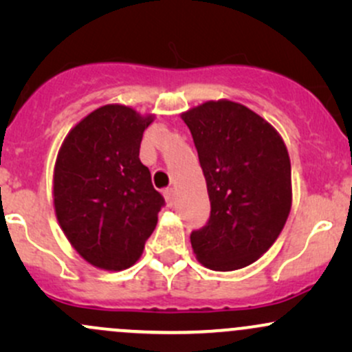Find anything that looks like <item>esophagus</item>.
<instances>
[{"label":"esophagus","mask_w":352,"mask_h":352,"mask_svg":"<svg viewBox=\"0 0 352 352\" xmlns=\"http://www.w3.org/2000/svg\"><path fill=\"white\" fill-rule=\"evenodd\" d=\"M165 200H167L168 207H173V205H175V190L172 187L165 190Z\"/></svg>","instance_id":"34e87169"}]
</instances>
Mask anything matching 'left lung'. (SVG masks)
I'll return each mask as SVG.
<instances>
[{"label": "left lung", "instance_id": "1", "mask_svg": "<svg viewBox=\"0 0 352 352\" xmlns=\"http://www.w3.org/2000/svg\"><path fill=\"white\" fill-rule=\"evenodd\" d=\"M207 180L210 218L190 235L215 272L256 261L280 236L292 210V164L276 129L252 109L208 100L182 114Z\"/></svg>", "mask_w": 352, "mask_h": 352}]
</instances>
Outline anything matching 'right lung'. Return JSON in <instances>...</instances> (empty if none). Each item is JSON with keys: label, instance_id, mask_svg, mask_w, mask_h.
<instances>
[{"label": "right lung", "instance_id": "add662e5", "mask_svg": "<svg viewBox=\"0 0 352 352\" xmlns=\"http://www.w3.org/2000/svg\"><path fill=\"white\" fill-rule=\"evenodd\" d=\"M152 122L153 116L107 104L76 124L59 148L52 185L56 217L76 252L96 268H131L165 204L139 159Z\"/></svg>", "mask_w": 352, "mask_h": 352}]
</instances>
